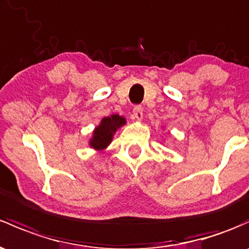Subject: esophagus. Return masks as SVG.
Segmentation results:
<instances>
[{"instance_id": "1", "label": "esophagus", "mask_w": 249, "mask_h": 249, "mask_svg": "<svg viewBox=\"0 0 249 249\" xmlns=\"http://www.w3.org/2000/svg\"><path fill=\"white\" fill-rule=\"evenodd\" d=\"M133 117L137 120H142L143 118V108L141 106H136L133 108Z\"/></svg>"}]
</instances>
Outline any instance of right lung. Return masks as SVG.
<instances>
[{
  "mask_svg": "<svg viewBox=\"0 0 249 249\" xmlns=\"http://www.w3.org/2000/svg\"><path fill=\"white\" fill-rule=\"evenodd\" d=\"M125 124H126V120L119 114H112L109 117L103 118L100 124L94 129L93 136L89 140V146L98 151L106 149L111 144L117 130Z\"/></svg>",
  "mask_w": 249,
  "mask_h": 249,
  "instance_id": "1",
  "label": "right lung"
}]
</instances>
